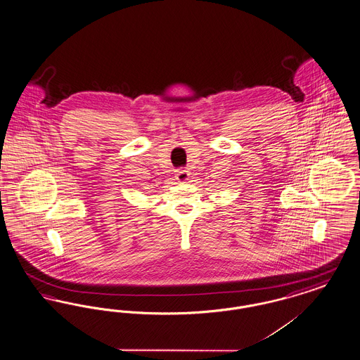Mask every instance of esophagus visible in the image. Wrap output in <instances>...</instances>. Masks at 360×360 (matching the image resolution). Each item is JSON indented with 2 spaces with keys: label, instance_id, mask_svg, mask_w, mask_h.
<instances>
[{
  "label": "esophagus",
  "instance_id": "esophagus-1",
  "mask_svg": "<svg viewBox=\"0 0 360 360\" xmlns=\"http://www.w3.org/2000/svg\"><path fill=\"white\" fill-rule=\"evenodd\" d=\"M188 176H190V173L185 170V169H179V170H176V174H175V178L179 181V182H186L187 179H188Z\"/></svg>",
  "mask_w": 360,
  "mask_h": 360
}]
</instances>
